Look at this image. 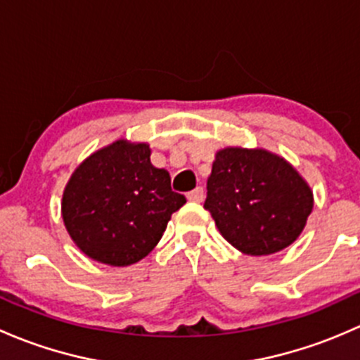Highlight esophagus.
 <instances>
[{
  "label": "esophagus",
  "instance_id": "esophagus-1",
  "mask_svg": "<svg viewBox=\"0 0 360 360\" xmlns=\"http://www.w3.org/2000/svg\"><path fill=\"white\" fill-rule=\"evenodd\" d=\"M186 197L190 202H202L203 200V188H200V186L195 188V190H191Z\"/></svg>",
  "mask_w": 360,
  "mask_h": 360
}]
</instances>
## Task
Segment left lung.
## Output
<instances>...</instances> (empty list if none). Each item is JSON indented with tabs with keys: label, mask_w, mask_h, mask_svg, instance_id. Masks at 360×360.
I'll use <instances>...</instances> for the list:
<instances>
[{
	"label": "left lung",
	"mask_w": 360,
	"mask_h": 360,
	"mask_svg": "<svg viewBox=\"0 0 360 360\" xmlns=\"http://www.w3.org/2000/svg\"><path fill=\"white\" fill-rule=\"evenodd\" d=\"M203 207L235 249L266 256L300 237L314 209V193L278 155L261 148H224L216 153Z\"/></svg>",
	"instance_id": "left-lung-1"
}]
</instances>
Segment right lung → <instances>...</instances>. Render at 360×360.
Returning a JSON list of instances; mask_svg holds the SVG:
<instances>
[{"instance_id":"add662e5","label":"right lung","mask_w":360,"mask_h":360,"mask_svg":"<svg viewBox=\"0 0 360 360\" xmlns=\"http://www.w3.org/2000/svg\"><path fill=\"white\" fill-rule=\"evenodd\" d=\"M146 143L118 139L83 160L63 195V219L83 254L110 266L146 257L167 223L186 203Z\"/></svg>"}]
</instances>
